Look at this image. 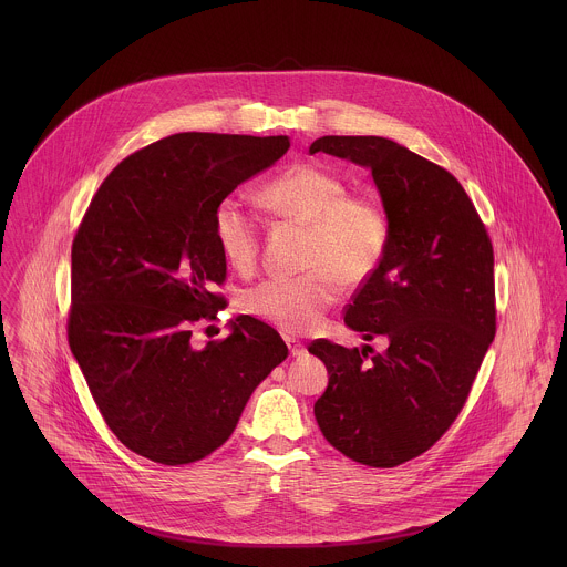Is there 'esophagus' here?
Listing matches in <instances>:
<instances>
[{"instance_id": "1", "label": "esophagus", "mask_w": 567, "mask_h": 567, "mask_svg": "<svg viewBox=\"0 0 567 567\" xmlns=\"http://www.w3.org/2000/svg\"><path fill=\"white\" fill-rule=\"evenodd\" d=\"M284 340H286V344H288L292 358H299V355L306 353V344H303L299 338H295V336H284Z\"/></svg>"}]
</instances>
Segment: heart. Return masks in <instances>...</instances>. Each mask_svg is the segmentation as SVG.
<instances>
[{
	"label": "heart",
	"mask_w": 567,
	"mask_h": 567,
	"mask_svg": "<svg viewBox=\"0 0 567 567\" xmlns=\"http://www.w3.org/2000/svg\"><path fill=\"white\" fill-rule=\"evenodd\" d=\"M259 200L279 218L308 225L299 275H270L244 292L248 315L284 331H310L336 303L340 284H364L382 264L391 223L382 200L349 192L347 181L319 163H295L259 189ZM214 238L223 257L248 270L259 255V223L243 198L225 196L214 212Z\"/></svg>",
	"instance_id": "heart-1"
}]
</instances>
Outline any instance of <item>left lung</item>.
<instances>
[{
	"label": "left lung",
	"instance_id": "left-lung-1",
	"mask_svg": "<svg viewBox=\"0 0 567 567\" xmlns=\"http://www.w3.org/2000/svg\"><path fill=\"white\" fill-rule=\"evenodd\" d=\"M317 153L371 167L391 240L344 308V323L389 347L315 340L308 349L329 373L315 416L347 458L398 467L427 452L472 393L495 336L493 246L456 176L398 142L327 135Z\"/></svg>",
	"mask_w": 567,
	"mask_h": 567
}]
</instances>
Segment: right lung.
<instances>
[{
  "mask_svg": "<svg viewBox=\"0 0 567 567\" xmlns=\"http://www.w3.org/2000/svg\"><path fill=\"white\" fill-rule=\"evenodd\" d=\"M290 148L286 135L178 133L117 163L72 244L68 340L111 432L162 465L209 456L255 386L286 360L281 336L238 317L192 347V324L227 306L216 205Z\"/></svg>",
  "mask_w": 567,
  "mask_h": 567,
  "instance_id": "right-lung-1",
  "label": "right lung"
}]
</instances>
